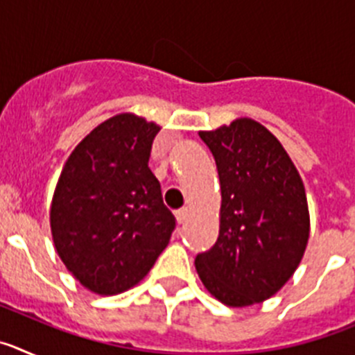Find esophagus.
<instances>
[{
  "mask_svg": "<svg viewBox=\"0 0 355 355\" xmlns=\"http://www.w3.org/2000/svg\"><path fill=\"white\" fill-rule=\"evenodd\" d=\"M188 215H190L188 208H183V209H180V211H175V220H178V224H184V222L188 220Z\"/></svg>",
  "mask_w": 355,
  "mask_h": 355,
  "instance_id": "obj_1",
  "label": "esophagus"
}]
</instances>
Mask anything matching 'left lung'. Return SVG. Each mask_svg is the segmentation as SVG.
<instances>
[{
    "label": "left lung",
    "mask_w": 355,
    "mask_h": 355,
    "mask_svg": "<svg viewBox=\"0 0 355 355\" xmlns=\"http://www.w3.org/2000/svg\"><path fill=\"white\" fill-rule=\"evenodd\" d=\"M220 178V229L196 258L206 290L229 307L270 299L295 274L309 240L302 178L283 144L249 117L199 131Z\"/></svg>",
    "instance_id": "1"
}]
</instances>
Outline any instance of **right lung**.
I'll return each instance as SVG.
<instances>
[{
  "label": "right lung",
  "instance_id": "right-lung-1",
  "mask_svg": "<svg viewBox=\"0 0 355 355\" xmlns=\"http://www.w3.org/2000/svg\"><path fill=\"white\" fill-rule=\"evenodd\" d=\"M158 131L130 112L106 119L74 147L56 183L53 243L65 268L97 295L139 284L175 227L149 168Z\"/></svg>",
  "mask_w": 355,
  "mask_h": 355
}]
</instances>
